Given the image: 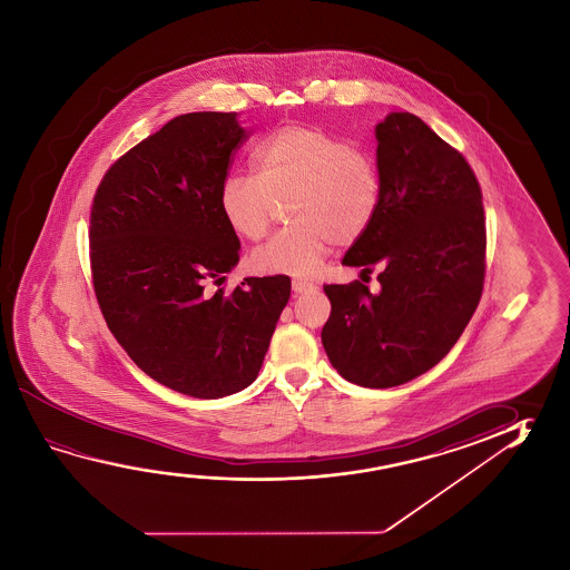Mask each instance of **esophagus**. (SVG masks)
<instances>
[{
    "instance_id": "esophagus-1",
    "label": "esophagus",
    "mask_w": 570,
    "mask_h": 570,
    "mask_svg": "<svg viewBox=\"0 0 570 570\" xmlns=\"http://www.w3.org/2000/svg\"><path fill=\"white\" fill-rule=\"evenodd\" d=\"M292 289L296 292V294H306V292H312V289H316L314 284H309L306 281H292Z\"/></svg>"
}]
</instances>
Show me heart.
<instances>
[{
  "label": "heart",
  "mask_w": 570,
  "mask_h": 570,
  "mask_svg": "<svg viewBox=\"0 0 570 570\" xmlns=\"http://www.w3.org/2000/svg\"><path fill=\"white\" fill-rule=\"evenodd\" d=\"M254 174L223 180L218 205L226 225L246 240L268 233L276 205L292 225L253 254L262 274L314 276L332 244L345 246L374 223L382 177L374 155L314 125H284L253 150Z\"/></svg>",
  "instance_id": "1"
}]
</instances>
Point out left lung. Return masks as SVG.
I'll use <instances>...</instances> for the list:
<instances>
[{"mask_svg":"<svg viewBox=\"0 0 570 570\" xmlns=\"http://www.w3.org/2000/svg\"><path fill=\"white\" fill-rule=\"evenodd\" d=\"M382 203L342 264L380 268L382 289L326 284L322 344L337 374L385 390L425 374L463 334L483 294L485 210L465 157L411 112L377 127Z\"/></svg>","mask_w":570,"mask_h":570,"instance_id":"obj_1","label":"left lung"}]
</instances>
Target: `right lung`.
<instances>
[{"label":"right lung","instance_id":"add662e5","mask_svg":"<svg viewBox=\"0 0 570 570\" xmlns=\"http://www.w3.org/2000/svg\"><path fill=\"white\" fill-rule=\"evenodd\" d=\"M248 139L236 112H187L105 173L89 218V258L112 336L155 382L198 400L256 380L288 276L244 278L225 294L240 240L218 195Z\"/></svg>","mask_w":570,"mask_h":570}]
</instances>
